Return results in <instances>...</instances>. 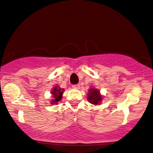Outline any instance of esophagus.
<instances>
[{
    "instance_id": "obj_1",
    "label": "esophagus",
    "mask_w": 153,
    "mask_h": 153,
    "mask_svg": "<svg viewBox=\"0 0 153 153\" xmlns=\"http://www.w3.org/2000/svg\"><path fill=\"white\" fill-rule=\"evenodd\" d=\"M73 88L75 89H78L79 88H80V85H78V84H77V85H73Z\"/></svg>"
}]
</instances>
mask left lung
Returning <instances> with one entry per match:
<instances>
[{
	"mask_svg": "<svg viewBox=\"0 0 153 153\" xmlns=\"http://www.w3.org/2000/svg\"><path fill=\"white\" fill-rule=\"evenodd\" d=\"M87 99L89 103L91 104L97 106L100 105L102 102L103 96L100 93L99 89L96 88L94 87H91L90 89H88V93L87 94Z\"/></svg>",
	"mask_w": 153,
	"mask_h": 153,
	"instance_id": "obj_1",
	"label": "left lung"
}]
</instances>
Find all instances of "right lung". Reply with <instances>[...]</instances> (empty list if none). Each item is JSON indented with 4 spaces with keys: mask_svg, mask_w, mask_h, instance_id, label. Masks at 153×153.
<instances>
[{
    "mask_svg": "<svg viewBox=\"0 0 153 153\" xmlns=\"http://www.w3.org/2000/svg\"><path fill=\"white\" fill-rule=\"evenodd\" d=\"M64 88H62L58 85H55L51 91L50 94H52V99L50 101V104H57L59 101H61L62 98V94L64 93Z\"/></svg>",
    "mask_w": 153,
    "mask_h": 153,
    "instance_id": "add662e5",
    "label": "right lung"
}]
</instances>
